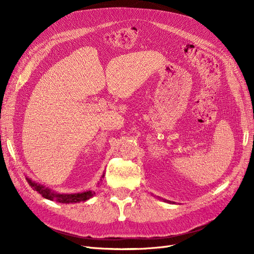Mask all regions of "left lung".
<instances>
[{
  "mask_svg": "<svg viewBox=\"0 0 254 254\" xmlns=\"http://www.w3.org/2000/svg\"><path fill=\"white\" fill-rule=\"evenodd\" d=\"M165 202H168V203H175V202H171V201H166V200H164Z\"/></svg>",
  "mask_w": 254,
  "mask_h": 254,
  "instance_id": "1",
  "label": "left lung"
}]
</instances>
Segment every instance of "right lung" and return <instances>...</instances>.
Here are the masks:
<instances>
[{
  "instance_id": "obj_1",
  "label": "right lung",
  "mask_w": 254,
  "mask_h": 254,
  "mask_svg": "<svg viewBox=\"0 0 254 254\" xmlns=\"http://www.w3.org/2000/svg\"><path fill=\"white\" fill-rule=\"evenodd\" d=\"M105 177V173L102 174L100 181L102 180V178ZM27 182L29 183V185L32 187L34 190H36L42 196H44L45 199H48L50 201H56L60 203H64V204H70V203H79V202H84L89 200L90 198L95 194V192L92 190H87V191H82V192H75V193H61L58 191H54L50 190L49 187H46L40 183H37L35 181H32L29 178L26 177Z\"/></svg>"
}]
</instances>
